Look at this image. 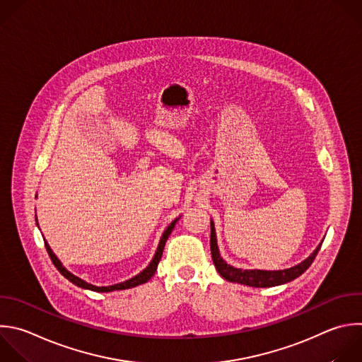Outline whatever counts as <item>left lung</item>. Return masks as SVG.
Wrapping results in <instances>:
<instances>
[{
  "mask_svg": "<svg viewBox=\"0 0 362 362\" xmlns=\"http://www.w3.org/2000/svg\"><path fill=\"white\" fill-rule=\"evenodd\" d=\"M321 245L314 250V253L304 260L303 263L287 269V270H279V272H264V270H240L235 269L230 264H227L220 253H218V247H217V242H216V230H214V224L213 221H210V252H211V259L213 263L218 272V274L226 279L227 281H233V283H240L245 286H250V287H274V286H280L284 283H288L297 277H300L314 262L317 253L320 252Z\"/></svg>",
  "mask_w": 362,
  "mask_h": 362,
  "instance_id": "left-lung-1",
  "label": "left lung"
}]
</instances>
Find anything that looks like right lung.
Returning a JSON list of instances; mask_svg holds the SVG:
<instances>
[{"instance_id":"obj_1","label":"right lung","mask_w":362,"mask_h":362,"mask_svg":"<svg viewBox=\"0 0 362 362\" xmlns=\"http://www.w3.org/2000/svg\"><path fill=\"white\" fill-rule=\"evenodd\" d=\"M176 221H177V218L173 220V221L169 224V227L165 230V233H163V235H162V238H160V242H159V246H158V250H156V255H155L153 260L151 262V264H149L144 272H141L138 276H135V277L131 279V280H127V281H124V283H119V284H115V286H107V287H96V286H92V284H89V283L81 280L79 277L74 276L72 273H69V272L61 264V262L57 259V256L52 253L51 247L48 246V243L45 242V240H44V242H45V249H47V252H48V255H49V257H51L54 266L58 269V272H59L65 279H68V280H69L71 283H74L75 286L82 287V288H86V290H92V291H98V293H109V291H115V290L132 288V287L141 286V284H144V283H146L148 280L152 279V276L155 274V272H156V269H158V264H159V262H160V259H162V253H163V249H165V245H166V240H168V237L170 235L172 230L175 228Z\"/></svg>"}]
</instances>
